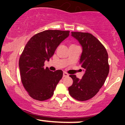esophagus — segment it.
Here are the masks:
<instances>
[{
    "label": "esophagus",
    "instance_id": "34e87169",
    "mask_svg": "<svg viewBox=\"0 0 125 125\" xmlns=\"http://www.w3.org/2000/svg\"><path fill=\"white\" fill-rule=\"evenodd\" d=\"M63 77L69 76V74L65 72H64L63 73Z\"/></svg>",
    "mask_w": 125,
    "mask_h": 125
}]
</instances>
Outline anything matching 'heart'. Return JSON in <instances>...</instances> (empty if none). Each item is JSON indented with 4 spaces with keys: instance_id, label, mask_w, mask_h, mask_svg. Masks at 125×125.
<instances>
[{
    "instance_id": "b5f03b06",
    "label": "heart",
    "mask_w": 125,
    "mask_h": 125,
    "mask_svg": "<svg viewBox=\"0 0 125 125\" xmlns=\"http://www.w3.org/2000/svg\"><path fill=\"white\" fill-rule=\"evenodd\" d=\"M72 45H74V44H72Z\"/></svg>"
}]
</instances>
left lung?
Here are the masks:
<instances>
[{"mask_svg":"<svg viewBox=\"0 0 125 125\" xmlns=\"http://www.w3.org/2000/svg\"><path fill=\"white\" fill-rule=\"evenodd\" d=\"M71 36L82 47L79 63L84 73L79 79L74 74L69 76L73 84L69 87L70 95L79 101L92 98L104 85L109 72L108 54L104 46L89 33L74 31Z\"/></svg>","mask_w":125,"mask_h":125,"instance_id":"1","label":"left lung"}]
</instances>
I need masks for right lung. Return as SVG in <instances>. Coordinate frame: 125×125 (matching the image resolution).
Segmentation results:
<instances>
[{
    "label": "right lung",
    "mask_w": 125,
    "mask_h": 125,
    "mask_svg": "<svg viewBox=\"0 0 125 125\" xmlns=\"http://www.w3.org/2000/svg\"><path fill=\"white\" fill-rule=\"evenodd\" d=\"M69 31L47 30L36 34L26 44L20 56L19 66L21 81L30 96L40 101L49 99L63 76L61 70L52 72L44 68L46 61L53 55Z\"/></svg>",
    "instance_id": "1"
}]
</instances>
